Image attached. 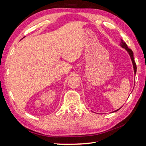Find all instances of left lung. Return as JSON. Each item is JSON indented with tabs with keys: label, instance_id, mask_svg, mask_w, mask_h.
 Wrapping results in <instances>:
<instances>
[{
	"label": "left lung",
	"instance_id": "1",
	"mask_svg": "<svg viewBox=\"0 0 146 146\" xmlns=\"http://www.w3.org/2000/svg\"><path fill=\"white\" fill-rule=\"evenodd\" d=\"M120 45L121 46H122L123 48H125V49H126V51H127L128 53L129 54L130 57H131V60H132V63H133V68H134V72H135V73L136 74V72H137V65H136V63H135V60H134V57H133V51H132L131 49L128 48V47H127V46L126 43L124 42H123V41L122 40V39H121ZM120 108H119V109H118V110H117L115 111H115H117L119 110Z\"/></svg>",
	"mask_w": 146,
	"mask_h": 146
}]
</instances>
